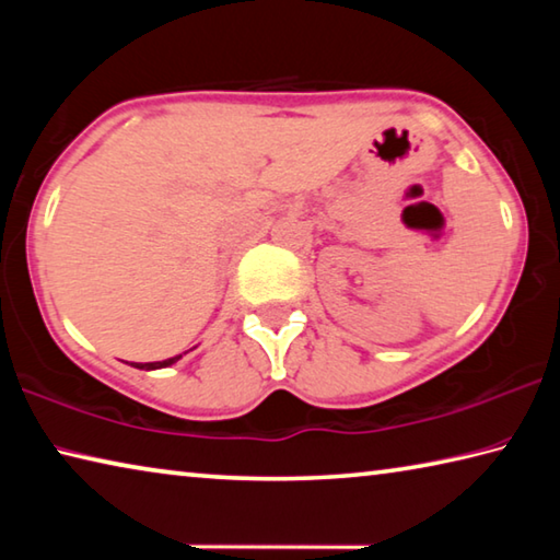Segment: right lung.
I'll use <instances>...</instances> for the list:
<instances>
[{
  "label": "right lung",
  "instance_id": "1",
  "mask_svg": "<svg viewBox=\"0 0 560 560\" xmlns=\"http://www.w3.org/2000/svg\"><path fill=\"white\" fill-rule=\"evenodd\" d=\"M177 358H179V355H175V358H167V360H160V363H145V365H136V368H145V371H153V368H165V365H173Z\"/></svg>",
  "mask_w": 560,
  "mask_h": 560
}]
</instances>
